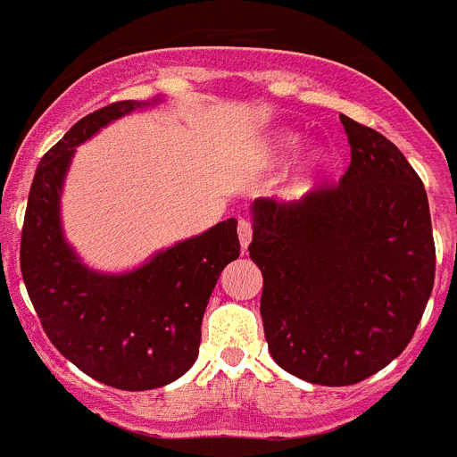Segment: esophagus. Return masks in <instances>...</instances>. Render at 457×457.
Listing matches in <instances>:
<instances>
[{
    "label": "esophagus",
    "instance_id": "1",
    "mask_svg": "<svg viewBox=\"0 0 457 457\" xmlns=\"http://www.w3.org/2000/svg\"><path fill=\"white\" fill-rule=\"evenodd\" d=\"M252 233L253 226L249 220H237V236H240V245L242 249H247V245L252 242Z\"/></svg>",
    "mask_w": 457,
    "mask_h": 457
}]
</instances>
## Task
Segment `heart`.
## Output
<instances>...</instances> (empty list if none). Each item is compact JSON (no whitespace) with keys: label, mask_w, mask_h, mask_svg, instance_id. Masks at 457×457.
Instances as JSON below:
<instances>
[{"label":"heart","mask_w":457,"mask_h":457,"mask_svg":"<svg viewBox=\"0 0 457 457\" xmlns=\"http://www.w3.org/2000/svg\"><path fill=\"white\" fill-rule=\"evenodd\" d=\"M300 146V137L293 135V132H286V135H281L277 139V151L281 153V155H286V153H293L295 148ZM327 157L322 151H316L311 153V157L306 160V173H318L322 167H325Z\"/></svg>","instance_id":"b5f03b06"}]
</instances>
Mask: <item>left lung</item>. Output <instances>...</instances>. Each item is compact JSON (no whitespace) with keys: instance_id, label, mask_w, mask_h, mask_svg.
<instances>
[{"instance_id":"1","label":"left lung","mask_w":457,"mask_h":457,"mask_svg":"<svg viewBox=\"0 0 457 457\" xmlns=\"http://www.w3.org/2000/svg\"><path fill=\"white\" fill-rule=\"evenodd\" d=\"M350 167L304 199L253 201L249 256L263 272L265 341L278 366L325 386L391 364L435 284L430 208L419 173L369 125L341 116Z\"/></svg>"}]
</instances>
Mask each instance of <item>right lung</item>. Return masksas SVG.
<instances>
[{"label": "right lung", "instance_id": "1", "mask_svg": "<svg viewBox=\"0 0 457 457\" xmlns=\"http://www.w3.org/2000/svg\"><path fill=\"white\" fill-rule=\"evenodd\" d=\"M139 107L146 103L107 104L78 120L43 155L20 240L24 286L52 345L93 379L125 391L157 389L192 369L210 295L221 270L240 256L236 220L119 277L84 268L68 247L59 194L75 146Z\"/></svg>", "mask_w": 457, "mask_h": 457}]
</instances>
